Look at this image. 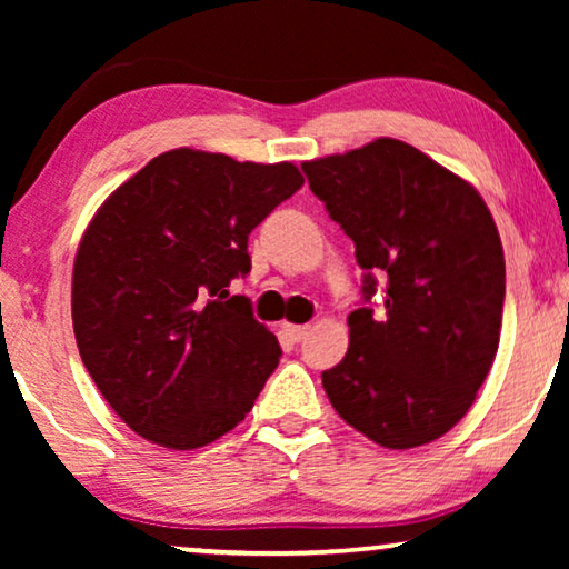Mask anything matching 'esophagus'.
Listing matches in <instances>:
<instances>
[{
	"label": "esophagus",
	"instance_id": "obj_1",
	"mask_svg": "<svg viewBox=\"0 0 569 569\" xmlns=\"http://www.w3.org/2000/svg\"><path fill=\"white\" fill-rule=\"evenodd\" d=\"M282 331H284L287 337H290L292 341H300V339H306L308 326H306V323H282Z\"/></svg>",
	"mask_w": 569,
	"mask_h": 569
}]
</instances>
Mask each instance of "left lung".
<instances>
[{
  "instance_id": "1",
  "label": "left lung",
  "mask_w": 569,
  "mask_h": 569,
  "mask_svg": "<svg viewBox=\"0 0 569 569\" xmlns=\"http://www.w3.org/2000/svg\"><path fill=\"white\" fill-rule=\"evenodd\" d=\"M302 173L365 271L368 308L349 313L345 360L321 372L331 407L383 448L438 440L469 411L500 345L505 256L485 199L388 137Z\"/></svg>"
}]
</instances>
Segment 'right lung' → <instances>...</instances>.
<instances>
[{
	"label": "right lung",
	"mask_w": 569,
	"mask_h": 569,
	"mask_svg": "<svg viewBox=\"0 0 569 569\" xmlns=\"http://www.w3.org/2000/svg\"><path fill=\"white\" fill-rule=\"evenodd\" d=\"M302 181L292 162L162 152L98 209L77 248V349L111 409L142 438L191 450L243 422L282 357L230 282L248 236Z\"/></svg>",
	"instance_id": "add662e5"
}]
</instances>
